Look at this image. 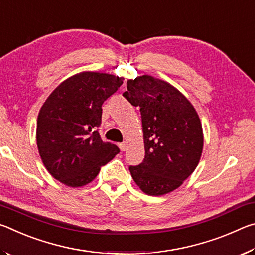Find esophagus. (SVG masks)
<instances>
[{"instance_id": "1", "label": "esophagus", "mask_w": 255, "mask_h": 255, "mask_svg": "<svg viewBox=\"0 0 255 255\" xmlns=\"http://www.w3.org/2000/svg\"><path fill=\"white\" fill-rule=\"evenodd\" d=\"M119 148L122 149V152H125V150H126V148H127V144L126 143H120Z\"/></svg>"}]
</instances>
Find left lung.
Here are the masks:
<instances>
[{
    "label": "left lung",
    "instance_id": "obj_1",
    "mask_svg": "<svg viewBox=\"0 0 255 255\" xmlns=\"http://www.w3.org/2000/svg\"><path fill=\"white\" fill-rule=\"evenodd\" d=\"M123 96L139 107L145 158L129 171L141 191L162 196L178 189L196 170L204 147L197 111L173 85L150 75L127 81Z\"/></svg>",
    "mask_w": 255,
    "mask_h": 255
}]
</instances>
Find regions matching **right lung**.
Returning <instances> with one entry per match:
<instances>
[{"mask_svg":"<svg viewBox=\"0 0 255 255\" xmlns=\"http://www.w3.org/2000/svg\"><path fill=\"white\" fill-rule=\"evenodd\" d=\"M123 84V77L82 72L62 82L38 115L37 146L47 171L67 187H83L119 153L102 141V105Z\"/></svg>","mask_w":255,"mask_h":255,"instance_id":"obj_1","label":"right lung"}]
</instances>
